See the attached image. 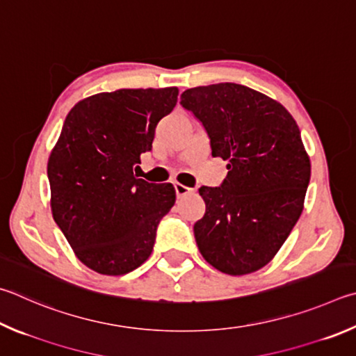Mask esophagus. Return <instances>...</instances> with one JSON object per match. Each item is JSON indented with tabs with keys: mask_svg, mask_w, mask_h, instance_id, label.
<instances>
[{
	"mask_svg": "<svg viewBox=\"0 0 356 356\" xmlns=\"http://www.w3.org/2000/svg\"><path fill=\"white\" fill-rule=\"evenodd\" d=\"M174 188H176V193H177L179 197H184V196H186V195H191V193L195 191L193 188H190V186H185V185L179 184V182L174 184Z\"/></svg>",
	"mask_w": 356,
	"mask_h": 356,
	"instance_id": "34e87169",
	"label": "esophagus"
}]
</instances>
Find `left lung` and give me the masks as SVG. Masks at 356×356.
Returning a JSON list of instances; mask_svg holds the SVG:
<instances>
[{
    "mask_svg": "<svg viewBox=\"0 0 356 356\" xmlns=\"http://www.w3.org/2000/svg\"><path fill=\"white\" fill-rule=\"evenodd\" d=\"M180 104L202 122L211 156L227 160L221 186H200L205 215L195 224L200 254L229 275L273 260L299 219L312 176L293 116L240 83L185 90Z\"/></svg>",
    "mask_w": 356,
    "mask_h": 356,
    "instance_id": "8db88e82",
    "label": "left lung"
}]
</instances>
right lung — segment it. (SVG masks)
<instances>
[{
  "label": "right lung",
  "instance_id": "add662e5",
  "mask_svg": "<svg viewBox=\"0 0 356 356\" xmlns=\"http://www.w3.org/2000/svg\"><path fill=\"white\" fill-rule=\"evenodd\" d=\"M177 87L121 88L77 102L48 160L51 210L87 268L122 275L149 258L160 219L176 202L171 184L137 179L157 122Z\"/></svg>",
  "mask_w": 356,
  "mask_h": 356
}]
</instances>
